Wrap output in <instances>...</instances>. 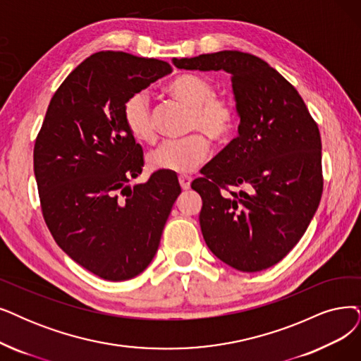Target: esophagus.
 <instances>
[{
	"mask_svg": "<svg viewBox=\"0 0 361 361\" xmlns=\"http://www.w3.org/2000/svg\"><path fill=\"white\" fill-rule=\"evenodd\" d=\"M191 182H192L191 176H186V175H180L179 176V183L182 186V190H190Z\"/></svg>",
	"mask_w": 361,
	"mask_h": 361,
	"instance_id": "34e87169",
	"label": "esophagus"
}]
</instances>
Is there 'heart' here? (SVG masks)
I'll list each match as a JSON object with an SVG mask.
<instances>
[{"label":"heart","instance_id":"obj_1","mask_svg":"<svg viewBox=\"0 0 361 361\" xmlns=\"http://www.w3.org/2000/svg\"><path fill=\"white\" fill-rule=\"evenodd\" d=\"M167 92L180 104L191 108L188 132L182 139L167 140L148 157L152 170L169 173H190L197 169L209 154V136L216 143H224L233 136L238 112L233 99L218 96L210 80L197 74H182L173 80ZM127 132L137 142L154 143L157 132L151 118L147 97L136 93L127 99L123 109Z\"/></svg>","mask_w":361,"mask_h":361}]
</instances>
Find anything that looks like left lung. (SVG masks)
<instances>
[{
    "label": "left lung",
    "mask_w": 361,
    "mask_h": 361,
    "mask_svg": "<svg viewBox=\"0 0 361 361\" xmlns=\"http://www.w3.org/2000/svg\"><path fill=\"white\" fill-rule=\"evenodd\" d=\"M231 74L238 136L201 169L200 226L212 253L243 272L280 262L305 234L323 192L319 126L293 85L261 57L224 50L173 59ZM231 185L246 190L231 192ZM226 190L229 195H222Z\"/></svg>",
    "instance_id": "left-lung-1"
}]
</instances>
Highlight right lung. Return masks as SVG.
<instances>
[{
  "label": "right lung",
  "mask_w": 361,
  "mask_h": 361,
  "mask_svg": "<svg viewBox=\"0 0 361 361\" xmlns=\"http://www.w3.org/2000/svg\"><path fill=\"white\" fill-rule=\"evenodd\" d=\"M170 72L158 59L94 53L56 90L35 139L34 173L50 233L104 280L133 279L151 264L180 194L169 171L128 185L142 173L143 152L126 128L124 104Z\"/></svg>",
  "instance_id": "right-lung-1"
}]
</instances>
